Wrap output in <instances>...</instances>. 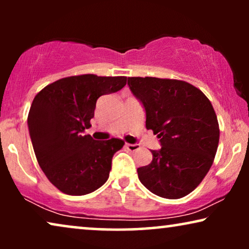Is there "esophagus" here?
<instances>
[{
	"instance_id": "esophagus-1",
	"label": "esophagus",
	"mask_w": 249,
	"mask_h": 249,
	"mask_svg": "<svg viewBox=\"0 0 249 249\" xmlns=\"http://www.w3.org/2000/svg\"><path fill=\"white\" fill-rule=\"evenodd\" d=\"M125 147L128 148V151H130V152H136V151H138L139 148V145L138 144H125Z\"/></svg>"
}]
</instances>
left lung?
<instances>
[{"mask_svg": "<svg viewBox=\"0 0 249 249\" xmlns=\"http://www.w3.org/2000/svg\"><path fill=\"white\" fill-rule=\"evenodd\" d=\"M128 85L146 111V128L162 147L148 165L137 169L141 182L155 195L178 199L202 182L220 139L215 111L205 94L178 79L129 77Z\"/></svg>", "mask_w": 249, "mask_h": 249, "instance_id": "left-lung-1", "label": "left lung"}]
</instances>
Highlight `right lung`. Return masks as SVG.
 Masks as SVG:
<instances>
[{
    "label": "right lung",
    "instance_id": "1",
    "mask_svg": "<svg viewBox=\"0 0 249 249\" xmlns=\"http://www.w3.org/2000/svg\"><path fill=\"white\" fill-rule=\"evenodd\" d=\"M125 84L124 76L79 74L47 85L34 98L28 113L34 152L40 169L60 192L81 196L107 182L112 158L124 142L94 141L84 130L91 125L97 98Z\"/></svg>",
    "mask_w": 249,
    "mask_h": 249
}]
</instances>
